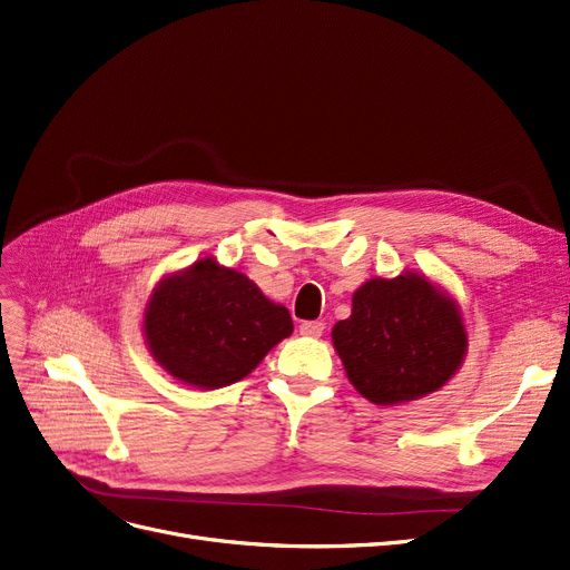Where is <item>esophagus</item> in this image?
Segmentation results:
<instances>
[{
  "instance_id": "obj_1",
  "label": "esophagus",
  "mask_w": 570,
  "mask_h": 570,
  "mask_svg": "<svg viewBox=\"0 0 570 570\" xmlns=\"http://www.w3.org/2000/svg\"><path fill=\"white\" fill-rule=\"evenodd\" d=\"M324 324L321 321H303L301 324V335H307V337H318L321 333H324Z\"/></svg>"
}]
</instances>
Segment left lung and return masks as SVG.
<instances>
[{
	"label": "left lung",
	"mask_w": 570,
	"mask_h": 570,
	"mask_svg": "<svg viewBox=\"0 0 570 570\" xmlns=\"http://www.w3.org/2000/svg\"><path fill=\"white\" fill-rule=\"evenodd\" d=\"M333 344L356 391L375 405L424 399L456 373L468 335L456 305L422 275L370 279L337 321Z\"/></svg>",
	"instance_id": "8db88e82"
}]
</instances>
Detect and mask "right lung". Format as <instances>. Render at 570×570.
<instances>
[{
  "mask_svg": "<svg viewBox=\"0 0 570 570\" xmlns=\"http://www.w3.org/2000/svg\"><path fill=\"white\" fill-rule=\"evenodd\" d=\"M144 333L171 377L218 389L249 375L272 346L293 333V321L242 272L205 258L156 288Z\"/></svg>",
  "mask_w": 570,
  "mask_h": 570,
  "instance_id": "1",
  "label": "right lung"
}]
</instances>
